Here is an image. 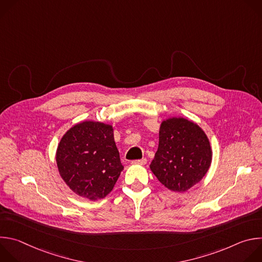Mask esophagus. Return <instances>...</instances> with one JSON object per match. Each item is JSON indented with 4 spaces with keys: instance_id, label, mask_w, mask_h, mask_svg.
<instances>
[{
    "instance_id": "34e87169",
    "label": "esophagus",
    "mask_w": 262,
    "mask_h": 262,
    "mask_svg": "<svg viewBox=\"0 0 262 262\" xmlns=\"http://www.w3.org/2000/svg\"><path fill=\"white\" fill-rule=\"evenodd\" d=\"M147 163V160L146 159H142V160H136V161H133L132 162V165H140V166H143Z\"/></svg>"
}]
</instances>
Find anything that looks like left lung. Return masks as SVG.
<instances>
[{"mask_svg": "<svg viewBox=\"0 0 262 262\" xmlns=\"http://www.w3.org/2000/svg\"><path fill=\"white\" fill-rule=\"evenodd\" d=\"M212 159L209 140L195 122L172 117L162 122L152 173L173 192H185L207 173Z\"/></svg>", "mask_w": 262, "mask_h": 262, "instance_id": "8db88e82", "label": "left lung"}]
</instances>
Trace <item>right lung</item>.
I'll return each mask as SVG.
<instances>
[{"label": "right lung", "instance_id": "right-lung-1", "mask_svg": "<svg viewBox=\"0 0 262 262\" xmlns=\"http://www.w3.org/2000/svg\"><path fill=\"white\" fill-rule=\"evenodd\" d=\"M56 162L69 189L92 201L113 190L123 170L113 126L98 121H83L69 128L58 145Z\"/></svg>", "mask_w": 262, "mask_h": 262}]
</instances>
